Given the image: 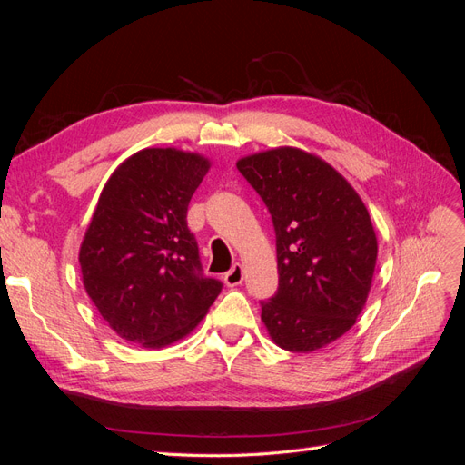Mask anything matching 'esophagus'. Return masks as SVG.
<instances>
[{
  "label": "esophagus",
  "instance_id": "1",
  "mask_svg": "<svg viewBox=\"0 0 465 465\" xmlns=\"http://www.w3.org/2000/svg\"><path fill=\"white\" fill-rule=\"evenodd\" d=\"M242 279H244V273H242V265L241 263H234L231 270L224 273V283H227L229 287L241 285Z\"/></svg>",
  "mask_w": 465,
  "mask_h": 465
}]
</instances>
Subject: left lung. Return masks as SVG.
I'll list each match as a JSON object with an SVG mask.
<instances>
[{"label": "left lung", "mask_w": 465, "mask_h": 465, "mask_svg": "<svg viewBox=\"0 0 465 465\" xmlns=\"http://www.w3.org/2000/svg\"><path fill=\"white\" fill-rule=\"evenodd\" d=\"M236 168L258 192L275 229L279 287L262 301L272 340L311 353L353 328L367 302L376 234L349 182L322 159L279 147Z\"/></svg>", "instance_id": "1"}]
</instances>
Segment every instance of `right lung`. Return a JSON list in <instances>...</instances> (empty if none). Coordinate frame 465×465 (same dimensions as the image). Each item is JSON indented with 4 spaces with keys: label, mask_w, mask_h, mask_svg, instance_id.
<instances>
[{
    "label": "right lung",
    "mask_w": 465,
    "mask_h": 465,
    "mask_svg": "<svg viewBox=\"0 0 465 465\" xmlns=\"http://www.w3.org/2000/svg\"><path fill=\"white\" fill-rule=\"evenodd\" d=\"M209 163L143 149L110 176L81 244L83 283L124 340L164 347L193 330L223 283L203 273L188 203Z\"/></svg>",
    "instance_id": "1"
}]
</instances>
